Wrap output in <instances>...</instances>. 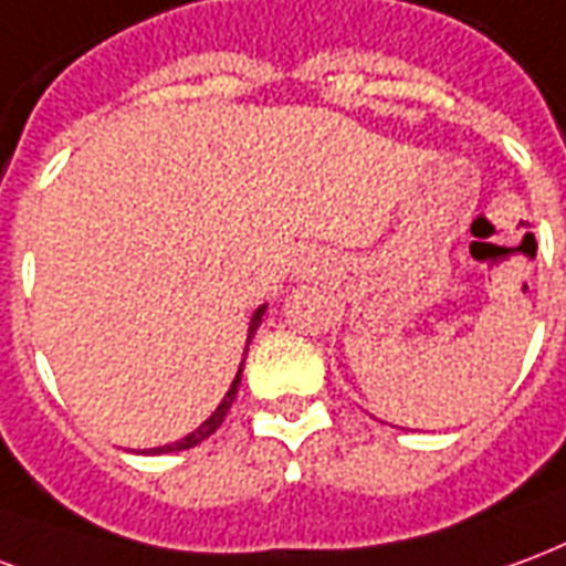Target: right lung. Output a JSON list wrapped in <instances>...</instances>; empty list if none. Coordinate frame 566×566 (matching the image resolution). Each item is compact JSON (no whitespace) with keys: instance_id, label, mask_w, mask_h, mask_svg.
<instances>
[{"instance_id":"obj_1","label":"right lung","mask_w":566,"mask_h":566,"mask_svg":"<svg viewBox=\"0 0 566 566\" xmlns=\"http://www.w3.org/2000/svg\"><path fill=\"white\" fill-rule=\"evenodd\" d=\"M262 316H265V304H262V307H259V311L253 313V319H250V332H247V349H250V340H253L255 328L262 325ZM247 349H243V356H247ZM241 374H243V361H241V368H238V374H234L232 389L226 391V398H222V401H220V407H217V410H213V413H210L208 419H205V422L198 424L192 434H187V437H184V440H177V443H168V447L147 449V455H163V452H180V449H192V447H198L201 440H208V437L213 434L217 428H220L222 419L229 416V410H232L234 395H238V386H241Z\"/></svg>"}]
</instances>
